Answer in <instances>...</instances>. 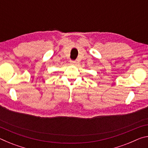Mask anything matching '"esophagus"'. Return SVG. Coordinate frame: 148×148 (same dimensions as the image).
<instances>
[{
  "label": "esophagus",
  "instance_id": "esophagus-1",
  "mask_svg": "<svg viewBox=\"0 0 148 148\" xmlns=\"http://www.w3.org/2000/svg\"><path fill=\"white\" fill-rule=\"evenodd\" d=\"M70 62H71V64H73V65H76L77 64V62L76 61H72V60H71V61H70Z\"/></svg>",
  "mask_w": 148,
  "mask_h": 148
}]
</instances>
